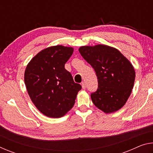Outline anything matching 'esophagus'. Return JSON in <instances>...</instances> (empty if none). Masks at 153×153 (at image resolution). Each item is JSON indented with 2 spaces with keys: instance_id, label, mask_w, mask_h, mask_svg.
<instances>
[{
  "instance_id": "obj_1",
  "label": "esophagus",
  "mask_w": 153,
  "mask_h": 153,
  "mask_svg": "<svg viewBox=\"0 0 153 153\" xmlns=\"http://www.w3.org/2000/svg\"><path fill=\"white\" fill-rule=\"evenodd\" d=\"M82 87L83 89L86 88V83H85L84 82H82Z\"/></svg>"
}]
</instances>
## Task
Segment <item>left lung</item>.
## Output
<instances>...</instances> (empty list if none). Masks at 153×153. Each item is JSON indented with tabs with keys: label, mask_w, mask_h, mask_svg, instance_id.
I'll return each mask as SVG.
<instances>
[{
	"label": "left lung",
	"mask_w": 153,
	"mask_h": 153,
	"mask_svg": "<svg viewBox=\"0 0 153 153\" xmlns=\"http://www.w3.org/2000/svg\"><path fill=\"white\" fill-rule=\"evenodd\" d=\"M79 52L97 76L98 89L91 94L94 105L106 113L120 109L134 86L132 65L117 49L107 45L82 46Z\"/></svg>",
	"instance_id": "8db88e82"
}]
</instances>
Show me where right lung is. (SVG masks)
Wrapping results in <instances>:
<instances>
[{"instance_id": "1", "label": "right lung", "mask_w": 153, "mask_h": 153, "mask_svg": "<svg viewBox=\"0 0 153 153\" xmlns=\"http://www.w3.org/2000/svg\"><path fill=\"white\" fill-rule=\"evenodd\" d=\"M73 52L71 47L51 46L38 53L25 69L28 94L36 108L47 117L59 118L65 115L74 107L82 88L65 69Z\"/></svg>"}]
</instances>
